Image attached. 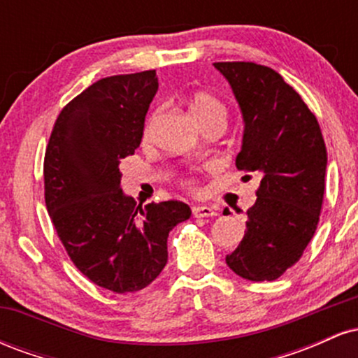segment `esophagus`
<instances>
[{"mask_svg": "<svg viewBox=\"0 0 358 358\" xmlns=\"http://www.w3.org/2000/svg\"><path fill=\"white\" fill-rule=\"evenodd\" d=\"M192 213H193V217H196V219H203V217H215L217 215L215 208L207 207V205H195V207H192Z\"/></svg>", "mask_w": 358, "mask_h": 358, "instance_id": "34e87169", "label": "esophagus"}]
</instances>
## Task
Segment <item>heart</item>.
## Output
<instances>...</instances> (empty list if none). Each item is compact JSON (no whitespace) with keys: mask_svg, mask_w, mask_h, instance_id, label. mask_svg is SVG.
<instances>
[{"mask_svg":"<svg viewBox=\"0 0 358 358\" xmlns=\"http://www.w3.org/2000/svg\"><path fill=\"white\" fill-rule=\"evenodd\" d=\"M190 113L192 116L195 117V121L202 126L203 122L210 121V119H219V117L225 119L227 110H225L224 102L217 99V97L212 96V94L196 92L193 94V97L190 99ZM153 121H155V116L150 117V121H148L146 134L150 133L151 126H153Z\"/></svg>","mask_w":358,"mask_h":358,"instance_id":"b5f03b06","label":"heart"}]
</instances>
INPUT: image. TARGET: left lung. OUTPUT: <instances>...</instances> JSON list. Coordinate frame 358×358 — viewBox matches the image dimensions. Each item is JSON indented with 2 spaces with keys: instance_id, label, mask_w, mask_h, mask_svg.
<instances>
[{
  "instance_id": "8db88e82",
  "label": "left lung",
  "mask_w": 358,
  "mask_h": 358,
  "mask_svg": "<svg viewBox=\"0 0 358 358\" xmlns=\"http://www.w3.org/2000/svg\"><path fill=\"white\" fill-rule=\"evenodd\" d=\"M213 65L231 84L244 119L236 166L261 175L244 237L225 262L249 281H274L299 261L318 225L327 173L322 129L273 69L252 62Z\"/></svg>"
}]
</instances>
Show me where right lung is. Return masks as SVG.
<instances>
[{"label": "right lung", "instance_id": "obj_1", "mask_svg": "<svg viewBox=\"0 0 358 358\" xmlns=\"http://www.w3.org/2000/svg\"><path fill=\"white\" fill-rule=\"evenodd\" d=\"M158 90L156 71L97 80L62 109L45 151V203L69 257L94 285L134 293L159 276L187 203H136L119 165L134 155Z\"/></svg>", "mask_w": 358, "mask_h": 358}]
</instances>
